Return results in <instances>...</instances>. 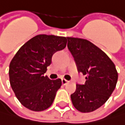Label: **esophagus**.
<instances>
[{"label":"esophagus","instance_id":"esophagus-1","mask_svg":"<svg viewBox=\"0 0 125 125\" xmlns=\"http://www.w3.org/2000/svg\"><path fill=\"white\" fill-rule=\"evenodd\" d=\"M62 84H63L64 85H67L68 83H69V81H67V80H66L65 79H62Z\"/></svg>","mask_w":125,"mask_h":125}]
</instances>
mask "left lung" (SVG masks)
Listing matches in <instances>:
<instances>
[{
    "label": "left lung",
    "instance_id": "1",
    "mask_svg": "<svg viewBox=\"0 0 125 125\" xmlns=\"http://www.w3.org/2000/svg\"><path fill=\"white\" fill-rule=\"evenodd\" d=\"M79 72L85 75L84 85L76 84L70 95L73 106L81 113L93 112L104 105L116 86L118 73L108 55L90 41L67 37Z\"/></svg>",
    "mask_w": 125,
    "mask_h": 125
}]
</instances>
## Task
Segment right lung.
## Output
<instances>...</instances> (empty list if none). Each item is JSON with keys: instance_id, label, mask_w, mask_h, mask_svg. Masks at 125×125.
Masks as SVG:
<instances>
[{"instance_id": "obj_1", "label": "right lung", "mask_w": 125, "mask_h": 125, "mask_svg": "<svg viewBox=\"0 0 125 125\" xmlns=\"http://www.w3.org/2000/svg\"><path fill=\"white\" fill-rule=\"evenodd\" d=\"M67 38L40 34L26 42L10 64L12 89L19 102L35 112L48 109L54 101L61 79L51 80L44 73L55 52L64 49Z\"/></svg>"}]
</instances>
